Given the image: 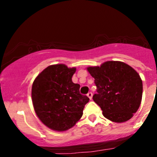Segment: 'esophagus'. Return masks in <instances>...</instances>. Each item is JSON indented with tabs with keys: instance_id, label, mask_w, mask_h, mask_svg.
Wrapping results in <instances>:
<instances>
[{
	"instance_id": "esophagus-1",
	"label": "esophagus",
	"mask_w": 157,
	"mask_h": 157,
	"mask_svg": "<svg viewBox=\"0 0 157 157\" xmlns=\"http://www.w3.org/2000/svg\"><path fill=\"white\" fill-rule=\"evenodd\" d=\"M87 96L90 98V99H92V97H93V93H92V92H89L87 93Z\"/></svg>"
}]
</instances>
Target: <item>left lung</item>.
<instances>
[{"instance_id": "8db88e82", "label": "left lung", "mask_w": 157, "mask_h": 157, "mask_svg": "<svg viewBox=\"0 0 157 157\" xmlns=\"http://www.w3.org/2000/svg\"><path fill=\"white\" fill-rule=\"evenodd\" d=\"M97 93L93 99L104 116L114 122L132 118L142 99L143 83L137 71L121 61H109L100 67H89Z\"/></svg>"}]
</instances>
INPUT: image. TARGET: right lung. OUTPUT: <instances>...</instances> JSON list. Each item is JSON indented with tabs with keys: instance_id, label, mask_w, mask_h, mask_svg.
<instances>
[{
	"instance_id": "1",
	"label": "right lung",
	"mask_w": 157,
	"mask_h": 157,
	"mask_svg": "<svg viewBox=\"0 0 157 157\" xmlns=\"http://www.w3.org/2000/svg\"><path fill=\"white\" fill-rule=\"evenodd\" d=\"M76 68L64 64L46 67L38 75L32 87L35 112L44 124L55 131L72 128L83 115L90 99L80 93V84L74 83Z\"/></svg>"
}]
</instances>
